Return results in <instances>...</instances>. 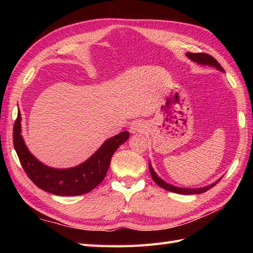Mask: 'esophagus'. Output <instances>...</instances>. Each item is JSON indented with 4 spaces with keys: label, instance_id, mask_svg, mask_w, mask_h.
I'll use <instances>...</instances> for the list:
<instances>
[{
    "label": "esophagus",
    "instance_id": "obj_1",
    "mask_svg": "<svg viewBox=\"0 0 253 253\" xmlns=\"http://www.w3.org/2000/svg\"><path fill=\"white\" fill-rule=\"evenodd\" d=\"M129 130L131 133H141L146 130V124L142 121L133 122L129 127Z\"/></svg>",
    "mask_w": 253,
    "mask_h": 253
}]
</instances>
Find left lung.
Instances as JSON below:
<instances>
[{
	"mask_svg": "<svg viewBox=\"0 0 253 253\" xmlns=\"http://www.w3.org/2000/svg\"><path fill=\"white\" fill-rule=\"evenodd\" d=\"M186 55L189 57L191 61L196 62L198 64H201V65L214 66L215 68H217L218 71L224 72L223 67L219 65V63L215 60V58H214L213 56H211L210 54H207V53H190V52H188ZM149 170H150V174H151L152 179L154 180V182L158 186H160L161 188H163V189L168 190V191L179 193V195H198V193H202V192L208 191L209 189H211L212 187H214L217 184V181H215V182H213L212 185H209V186L202 187V188H179V187H176V186H173V185H169L166 181H164L163 179H161L160 177L157 175V173L154 171V169H152V166H151V164H150V162H149Z\"/></svg>",
	"mask_w": 253,
	"mask_h": 253,
	"instance_id": "8db88e82",
	"label": "left lung"
}]
</instances>
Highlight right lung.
Returning a JSON list of instances; mask_svg holds the SVG:
<instances>
[{
  "label": "right lung",
  "instance_id": "obj_1",
  "mask_svg": "<svg viewBox=\"0 0 253 253\" xmlns=\"http://www.w3.org/2000/svg\"><path fill=\"white\" fill-rule=\"evenodd\" d=\"M20 112L14 124L13 142L20 164L27 176L40 189L56 196H79L87 193L101 184L109 169L112 155L129 138L123 131L102 144L91 157L80 165L71 169H52L41 163L26 147L21 133Z\"/></svg>",
  "mask_w": 253,
  "mask_h": 253
}]
</instances>
